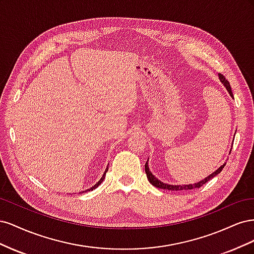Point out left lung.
<instances>
[{"instance_id":"left-lung-1","label":"left lung","mask_w":254,"mask_h":254,"mask_svg":"<svg viewBox=\"0 0 254 254\" xmlns=\"http://www.w3.org/2000/svg\"><path fill=\"white\" fill-rule=\"evenodd\" d=\"M218 76H219V79H220V81L224 83V86L226 87V89L228 90V92H229V94L231 95L232 97H233V93H232V91H231V87H230V83H229V81L225 78V76L224 75H221V74H218ZM225 165H226V163L224 164V165H221L218 170H216L215 171L214 173H212L211 175H209L206 177V178H204V179H202L201 181H199V182H197V183H193V184H187V186H172V184H167V183H164V182H162V181H160V180H158L155 176H153L152 174H151V172L149 171V167H148V163L146 162V164H145V173H146V176H147V179H148V181L152 184L153 187H156V188H158V189H163V190H193V189H198V188H200V187H202L203 184H205L207 181H210L212 178H214L215 176H217L221 171H222V168L225 167Z\"/></svg>"}]
</instances>
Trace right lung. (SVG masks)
<instances>
[{
	"instance_id": "1",
	"label": "right lung",
	"mask_w": 254,
	"mask_h": 254,
	"mask_svg": "<svg viewBox=\"0 0 254 254\" xmlns=\"http://www.w3.org/2000/svg\"><path fill=\"white\" fill-rule=\"evenodd\" d=\"M107 172H108V167H107V168H106V171H105V173H104L103 177H102V178H101V180H99V181H98V182H97L96 184H94V186H93V187H92L91 189H88L87 190H88V191H90V190H93L94 189H96V188H97V187L99 186V184H101V183H102V182L104 181V179H105V176H106V173H107ZM87 190H84V191H87ZM82 193H83V191H82ZM80 194H81V191H80Z\"/></svg>"
}]
</instances>
